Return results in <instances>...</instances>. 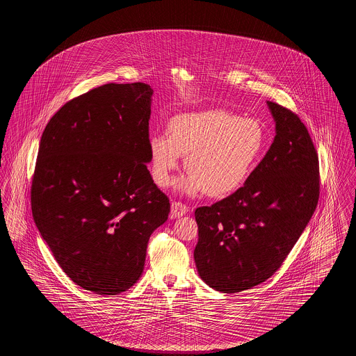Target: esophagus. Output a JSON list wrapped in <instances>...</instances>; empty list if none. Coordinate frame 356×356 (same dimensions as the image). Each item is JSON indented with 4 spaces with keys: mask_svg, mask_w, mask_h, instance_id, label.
<instances>
[{
    "mask_svg": "<svg viewBox=\"0 0 356 356\" xmlns=\"http://www.w3.org/2000/svg\"><path fill=\"white\" fill-rule=\"evenodd\" d=\"M188 212V207L181 202H172L170 204V218H180Z\"/></svg>",
    "mask_w": 356,
    "mask_h": 356,
    "instance_id": "34e87169",
    "label": "esophagus"
}]
</instances>
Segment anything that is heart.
I'll list each match as a JSON object with an SVG mask.
<instances>
[{
	"instance_id": "obj_1",
	"label": "heart",
	"mask_w": 356,
	"mask_h": 356,
	"mask_svg": "<svg viewBox=\"0 0 356 356\" xmlns=\"http://www.w3.org/2000/svg\"><path fill=\"white\" fill-rule=\"evenodd\" d=\"M148 149L157 186H170L186 156L188 173L177 188L219 199L245 184L267 149V132L259 120L228 111L189 112L170 119L167 136H151Z\"/></svg>"
}]
</instances>
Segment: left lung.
Returning a JSON list of instances; mask_svg holds the SVG:
<instances>
[{"instance_id":"left-lung-1","label":"left lung","mask_w":356,"mask_h":356,"mask_svg":"<svg viewBox=\"0 0 356 356\" xmlns=\"http://www.w3.org/2000/svg\"><path fill=\"white\" fill-rule=\"evenodd\" d=\"M267 104L276 122L268 152L236 192L195 211L197 271L209 287L224 293L271 277L319 200V159L305 124L286 106Z\"/></svg>"}]
</instances>
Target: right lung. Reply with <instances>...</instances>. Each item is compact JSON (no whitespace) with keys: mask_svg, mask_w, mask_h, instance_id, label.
Here are the masks:
<instances>
[{"mask_svg":"<svg viewBox=\"0 0 356 356\" xmlns=\"http://www.w3.org/2000/svg\"><path fill=\"white\" fill-rule=\"evenodd\" d=\"M152 88L105 84L63 105L41 136L32 180L35 225L77 286L118 295L140 279L170 199L153 183Z\"/></svg>","mask_w":356,"mask_h":356,"instance_id":"add662e5","label":"right lung"}]
</instances>
